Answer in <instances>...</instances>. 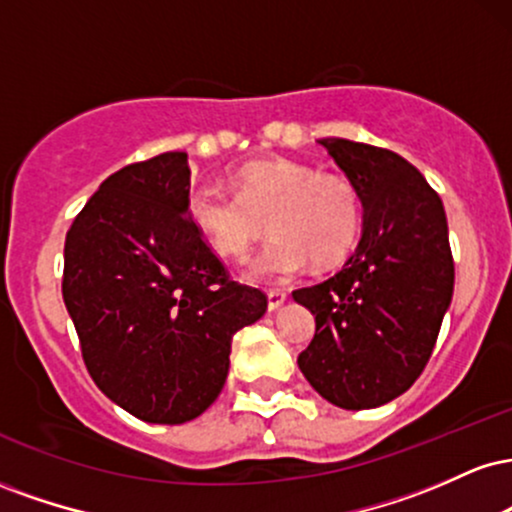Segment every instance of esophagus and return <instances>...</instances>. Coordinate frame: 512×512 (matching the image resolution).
<instances>
[{
	"mask_svg": "<svg viewBox=\"0 0 512 512\" xmlns=\"http://www.w3.org/2000/svg\"><path fill=\"white\" fill-rule=\"evenodd\" d=\"M284 303H286V291H281V289H269L267 291L269 310H279Z\"/></svg>",
	"mask_w": 512,
	"mask_h": 512,
	"instance_id": "1",
	"label": "esophagus"
}]
</instances>
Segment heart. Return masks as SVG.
Masks as SVG:
<instances>
[{
    "label": "heart",
    "mask_w": 512,
    "mask_h": 512,
    "mask_svg": "<svg viewBox=\"0 0 512 512\" xmlns=\"http://www.w3.org/2000/svg\"><path fill=\"white\" fill-rule=\"evenodd\" d=\"M236 192L202 182L187 195V219L207 245L236 257L264 231L274 236L245 260L250 279L289 276L313 260L330 267L354 248L361 231V197L342 175L315 173L291 158H262L233 173Z\"/></svg>",
    "instance_id": "heart-1"
}]
</instances>
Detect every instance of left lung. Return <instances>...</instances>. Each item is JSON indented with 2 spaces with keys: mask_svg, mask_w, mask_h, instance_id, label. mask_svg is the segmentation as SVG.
I'll return each instance as SVG.
<instances>
[{
  "mask_svg": "<svg viewBox=\"0 0 512 512\" xmlns=\"http://www.w3.org/2000/svg\"><path fill=\"white\" fill-rule=\"evenodd\" d=\"M363 207L354 255L322 284L293 291L315 315L298 368L327 402L375 409L426 368L455 286L448 219L424 175L395 151L320 139Z\"/></svg>",
  "mask_w": 512,
  "mask_h": 512,
  "instance_id": "1",
  "label": "left lung"
}]
</instances>
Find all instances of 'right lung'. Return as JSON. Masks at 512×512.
I'll use <instances>...</instances> for the list:
<instances>
[{
  "instance_id": "1",
  "label": "right lung",
  "mask_w": 512,
  "mask_h": 512,
  "mask_svg": "<svg viewBox=\"0 0 512 512\" xmlns=\"http://www.w3.org/2000/svg\"><path fill=\"white\" fill-rule=\"evenodd\" d=\"M185 151L132 163L79 211L64 240L62 296L93 383L149 424H185L223 390L233 334L267 310L228 279L187 219Z\"/></svg>"
}]
</instances>
